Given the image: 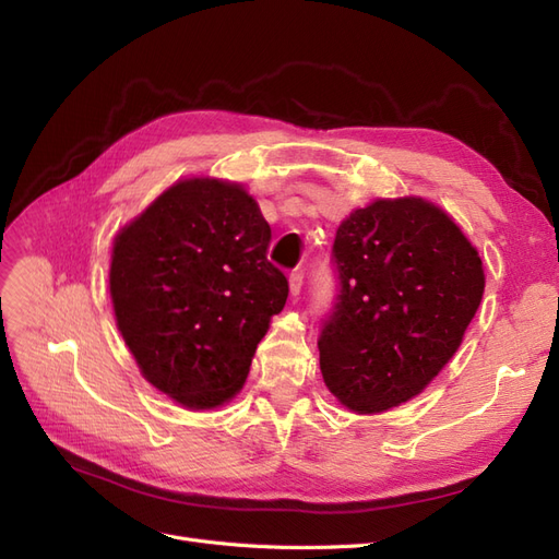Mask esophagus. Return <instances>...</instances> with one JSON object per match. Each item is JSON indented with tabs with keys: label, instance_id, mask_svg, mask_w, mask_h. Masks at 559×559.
I'll use <instances>...</instances> for the list:
<instances>
[{
	"label": "esophagus",
	"instance_id": "esophagus-1",
	"mask_svg": "<svg viewBox=\"0 0 559 559\" xmlns=\"http://www.w3.org/2000/svg\"><path fill=\"white\" fill-rule=\"evenodd\" d=\"M289 286H292V296H300V292H302V273H292Z\"/></svg>",
	"mask_w": 559,
	"mask_h": 559
}]
</instances>
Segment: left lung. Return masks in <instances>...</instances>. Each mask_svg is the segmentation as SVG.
Here are the masks:
<instances>
[{"instance_id": "obj_1", "label": "left lung", "mask_w": 559, "mask_h": 559, "mask_svg": "<svg viewBox=\"0 0 559 559\" xmlns=\"http://www.w3.org/2000/svg\"><path fill=\"white\" fill-rule=\"evenodd\" d=\"M333 308L319 366L354 413L419 394L460 347L485 292L483 261L452 218L421 198L376 200L335 233Z\"/></svg>"}]
</instances>
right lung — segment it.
I'll return each instance as SVG.
<instances>
[{
	"mask_svg": "<svg viewBox=\"0 0 559 559\" xmlns=\"http://www.w3.org/2000/svg\"><path fill=\"white\" fill-rule=\"evenodd\" d=\"M273 235L238 183L186 179L114 240L116 324L144 378L186 408L240 392L289 282L267 261Z\"/></svg>",
	"mask_w": 559,
	"mask_h": 559,
	"instance_id": "add662e5",
	"label": "right lung"
}]
</instances>
